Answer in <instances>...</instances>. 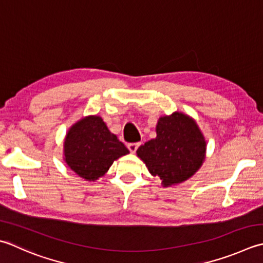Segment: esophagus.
<instances>
[{
    "mask_svg": "<svg viewBox=\"0 0 263 263\" xmlns=\"http://www.w3.org/2000/svg\"><path fill=\"white\" fill-rule=\"evenodd\" d=\"M139 146H140V142H130L127 145V148L131 153H136V151H137Z\"/></svg>",
    "mask_w": 263,
    "mask_h": 263,
    "instance_id": "34e87169",
    "label": "esophagus"
}]
</instances>
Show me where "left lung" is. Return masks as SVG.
Segmentation results:
<instances>
[{
  "instance_id": "left-lung-1",
  "label": "left lung",
  "mask_w": 263,
  "mask_h": 263,
  "mask_svg": "<svg viewBox=\"0 0 263 263\" xmlns=\"http://www.w3.org/2000/svg\"><path fill=\"white\" fill-rule=\"evenodd\" d=\"M157 137L138 148L137 154L164 186L190 178L202 165L206 142L196 123L181 112L161 117Z\"/></svg>"
}]
</instances>
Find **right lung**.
<instances>
[{
	"label": "right lung",
	"instance_id": "add662e5",
	"mask_svg": "<svg viewBox=\"0 0 263 263\" xmlns=\"http://www.w3.org/2000/svg\"><path fill=\"white\" fill-rule=\"evenodd\" d=\"M64 148L67 165L89 181L104 176L115 159L128 154L99 116L83 118L71 126Z\"/></svg>",
	"mask_w": 263,
	"mask_h": 263
}]
</instances>
